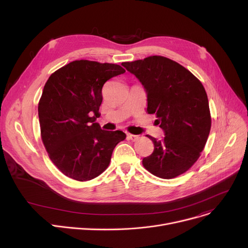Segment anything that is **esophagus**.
Here are the masks:
<instances>
[{
    "label": "esophagus",
    "mask_w": 248,
    "mask_h": 248,
    "mask_svg": "<svg viewBox=\"0 0 248 248\" xmlns=\"http://www.w3.org/2000/svg\"><path fill=\"white\" fill-rule=\"evenodd\" d=\"M139 137L138 136H136V135H132V134H126V139H128V140H136L137 139H138Z\"/></svg>",
    "instance_id": "34e87169"
}]
</instances>
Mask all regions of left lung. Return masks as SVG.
Returning a JSON list of instances; mask_svg holds the SVG:
<instances>
[{
    "label": "left lung",
    "mask_w": 248,
    "mask_h": 248,
    "mask_svg": "<svg viewBox=\"0 0 248 248\" xmlns=\"http://www.w3.org/2000/svg\"><path fill=\"white\" fill-rule=\"evenodd\" d=\"M147 93L148 112L155 113L165 137L154 142V152L142 159L153 175L172 179L198 160L211 128L209 102L202 83L179 63L163 57L124 62Z\"/></svg>",
    "instance_id": "1"
}]
</instances>
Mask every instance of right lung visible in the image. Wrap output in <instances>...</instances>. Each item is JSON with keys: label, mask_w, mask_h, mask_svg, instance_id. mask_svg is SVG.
Here are the masks:
<instances>
[{"label": "right lung", "mask_w": 248, "mask_h": 248, "mask_svg": "<svg viewBox=\"0 0 248 248\" xmlns=\"http://www.w3.org/2000/svg\"><path fill=\"white\" fill-rule=\"evenodd\" d=\"M124 72L116 64L75 60L48 78L38 104L41 138L65 176L80 182L99 176L125 139L122 131H104L95 122L103 84Z\"/></svg>", "instance_id": "add662e5"}]
</instances>
